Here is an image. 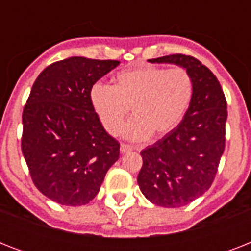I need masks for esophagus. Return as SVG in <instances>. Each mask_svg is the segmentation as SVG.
<instances>
[{"label": "esophagus", "mask_w": 251, "mask_h": 251, "mask_svg": "<svg viewBox=\"0 0 251 251\" xmlns=\"http://www.w3.org/2000/svg\"><path fill=\"white\" fill-rule=\"evenodd\" d=\"M120 150H121L122 153H127V152H130L131 150H133V147L129 145H125V143H122L121 147H120Z\"/></svg>", "instance_id": "34e87169"}]
</instances>
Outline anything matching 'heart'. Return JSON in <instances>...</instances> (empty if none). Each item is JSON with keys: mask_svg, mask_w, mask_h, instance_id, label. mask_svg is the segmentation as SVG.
Masks as SVG:
<instances>
[{"mask_svg": "<svg viewBox=\"0 0 251 251\" xmlns=\"http://www.w3.org/2000/svg\"><path fill=\"white\" fill-rule=\"evenodd\" d=\"M194 96V80L185 68L142 66L118 72L112 86L95 83L90 102L106 133L133 142L163 138L181 124Z\"/></svg>", "mask_w": 251, "mask_h": 251, "instance_id": "1", "label": "heart"}]
</instances>
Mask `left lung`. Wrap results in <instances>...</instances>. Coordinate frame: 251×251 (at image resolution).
<instances>
[{
    "label": "left lung",
    "mask_w": 251,
    "mask_h": 251,
    "mask_svg": "<svg viewBox=\"0 0 251 251\" xmlns=\"http://www.w3.org/2000/svg\"><path fill=\"white\" fill-rule=\"evenodd\" d=\"M149 61L178 65L194 80V96L181 124L141 152V191L156 206L176 208L204 194L214 182L226 147V100L218 78L194 57L169 54Z\"/></svg>",
    "instance_id": "obj_1"
}]
</instances>
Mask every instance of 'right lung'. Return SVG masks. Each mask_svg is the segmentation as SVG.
<instances>
[{"label":"right lung","instance_id":"right-lung-1","mask_svg":"<svg viewBox=\"0 0 251 251\" xmlns=\"http://www.w3.org/2000/svg\"><path fill=\"white\" fill-rule=\"evenodd\" d=\"M120 65L70 57L40 73L25 102L22 152L35 186L64 206H83L120 157V143L96 117L90 90Z\"/></svg>","mask_w":251,"mask_h":251}]
</instances>
